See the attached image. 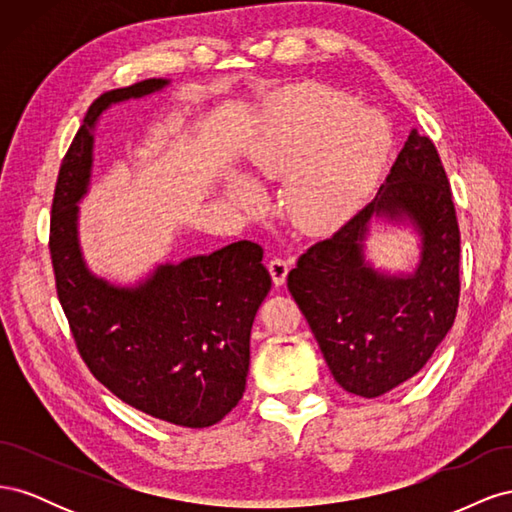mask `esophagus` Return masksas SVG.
Listing matches in <instances>:
<instances>
[{
	"label": "esophagus",
	"instance_id": "esophagus-1",
	"mask_svg": "<svg viewBox=\"0 0 512 512\" xmlns=\"http://www.w3.org/2000/svg\"><path fill=\"white\" fill-rule=\"evenodd\" d=\"M269 271H271V277H273V282H275V286H282L284 282H286V275H288V271H290V262L286 260V258H280V256H275V258H271L269 260Z\"/></svg>",
	"mask_w": 512,
	"mask_h": 512
}]
</instances>
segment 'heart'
<instances>
[{
  "mask_svg": "<svg viewBox=\"0 0 512 512\" xmlns=\"http://www.w3.org/2000/svg\"><path fill=\"white\" fill-rule=\"evenodd\" d=\"M391 149V128L374 108L324 85H301L277 96L250 153L258 179H282L284 209L294 226L329 230L348 220L374 188ZM228 192L245 211L262 205L250 179Z\"/></svg>",
  "mask_w": 512,
  "mask_h": 512,
  "instance_id": "obj_1",
  "label": "heart"
}]
</instances>
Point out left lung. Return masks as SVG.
Masks as SVG:
<instances>
[{
	"mask_svg": "<svg viewBox=\"0 0 512 512\" xmlns=\"http://www.w3.org/2000/svg\"><path fill=\"white\" fill-rule=\"evenodd\" d=\"M374 217L408 221L422 237L414 274H384L364 258ZM288 290L344 391L380 397L423 369L459 305V224L429 136L410 132L376 198L301 254Z\"/></svg>",
	"mask_w": 512,
	"mask_h": 512,
	"instance_id": "1",
	"label": "left lung"
}]
</instances>
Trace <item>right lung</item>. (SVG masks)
<instances>
[{"label": "right lung", "mask_w": 512, "mask_h": 512, "mask_svg": "<svg viewBox=\"0 0 512 512\" xmlns=\"http://www.w3.org/2000/svg\"><path fill=\"white\" fill-rule=\"evenodd\" d=\"M147 79L102 94L59 168L49 250L57 297L85 365L128 406L179 427L220 423L239 404L250 369V333L271 290L262 247L230 243L209 256L158 265L136 286L91 273L79 243V200L108 106L166 87Z\"/></svg>", "instance_id": "right-lung-1"}]
</instances>
